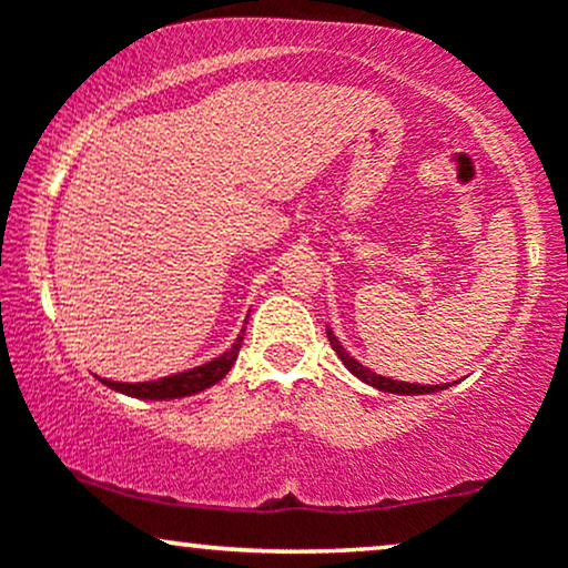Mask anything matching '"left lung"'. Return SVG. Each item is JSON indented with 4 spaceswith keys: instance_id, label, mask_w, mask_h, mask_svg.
<instances>
[{
    "instance_id": "8db88e82",
    "label": "left lung",
    "mask_w": 568,
    "mask_h": 568,
    "mask_svg": "<svg viewBox=\"0 0 568 568\" xmlns=\"http://www.w3.org/2000/svg\"><path fill=\"white\" fill-rule=\"evenodd\" d=\"M328 342H331V347H334L336 355L342 357V363H344V366H347L349 374H355L357 379L371 384V387L382 389V393H395V395H425V393H438V389H443V384H408V382H395V379H387V376L374 374V371H371V368L361 366V363H357L355 357H352L349 352L344 349L342 344H338V338H336L334 334H331V331H328Z\"/></svg>"
}]
</instances>
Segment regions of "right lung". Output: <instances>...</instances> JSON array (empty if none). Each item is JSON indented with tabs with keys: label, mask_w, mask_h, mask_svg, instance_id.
Returning a JSON list of instances; mask_svg holds the SVG:
<instances>
[{
	"label": "right lung",
	"mask_w": 568,
	"mask_h": 568,
	"mask_svg": "<svg viewBox=\"0 0 568 568\" xmlns=\"http://www.w3.org/2000/svg\"><path fill=\"white\" fill-rule=\"evenodd\" d=\"M243 334L237 336V342L232 344V349H226L224 355H219L216 361L205 363V366H197L192 371H184V374L165 376V379L158 382H135V384H122V382H109L101 379L106 387L116 389V393H125L130 397H143V400H171V397H186L194 393H202V389L213 387V384L224 379L230 374V368L237 361V352L243 347Z\"/></svg>",
	"instance_id": "1"
}]
</instances>
